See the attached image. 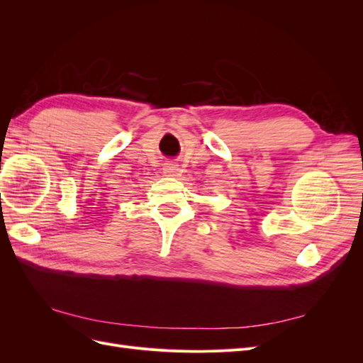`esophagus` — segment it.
Segmentation results:
<instances>
[{"instance_id":"esophagus-1","label":"esophagus","mask_w":363,"mask_h":363,"mask_svg":"<svg viewBox=\"0 0 363 363\" xmlns=\"http://www.w3.org/2000/svg\"><path fill=\"white\" fill-rule=\"evenodd\" d=\"M180 168H179V164H175L174 162H168V163H164V167H163V174L164 175H168V177H177V175L180 174Z\"/></svg>"}]
</instances>
